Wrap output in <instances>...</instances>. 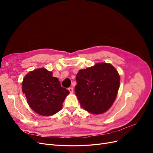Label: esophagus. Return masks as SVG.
Here are the masks:
<instances>
[{"label": "esophagus", "instance_id": "1", "mask_svg": "<svg viewBox=\"0 0 153 153\" xmlns=\"http://www.w3.org/2000/svg\"><path fill=\"white\" fill-rule=\"evenodd\" d=\"M68 90H69V92H70V93H72V92H73V87H69Z\"/></svg>", "mask_w": 153, "mask_h": 153}]
</instances>
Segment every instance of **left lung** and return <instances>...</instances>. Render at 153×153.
I'll use <instances>...</instances> for the list:
<instances>
[{
  "label": "left lung",
  "instance_id": "1",
  "mask_svg": "<svg viewBox=\"0 0 153 153\" xmlns=\"http://www.w3.org/2000/svg\"><path fill=\"white\" fill-rule=\"evenodd\" d=\"M75 94L82 108L94 114L107 111L117 96L119 74L111 64L98 63L81 69L76 76Z\"/></svg>",
  "mask_w": 153,
  "mask_h": 153
}]
</instances>
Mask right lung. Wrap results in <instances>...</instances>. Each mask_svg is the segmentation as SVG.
<instances>
[{"label":"right lung","mask_w":153,"mask_h":153,"mask_svg":"<svg viewBox=\"0 0 153 153\" xmlns=\"http://www.w3.org/2000/svg\"><path fill=\"white\" fill-rule=\"evenodd\" d=\"M22 91L27 101L35 112L50 116L62 108V103L69 93L61 87L58 78L45 68H39L29 73L22 82Z\"/></svg>","instance_id":"right-lung-1"}]
</instances>
